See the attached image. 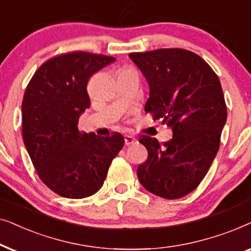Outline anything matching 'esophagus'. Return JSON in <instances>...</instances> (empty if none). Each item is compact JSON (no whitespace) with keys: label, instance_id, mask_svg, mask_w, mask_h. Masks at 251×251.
I'll return each instance as SVG.
<instances>
[{"label":"esophagus","instance_id":"esophagus-1","mask_svg":"<svg viewBox=\"0 0 251 251\" xmlns=\"http://www.w3.org/2000/svg\"><path fill=\"white\" fill-rule=\"evenodd\" d=\"M124 140H125V145H126V146L134 145V143L138 142V141H136V139H134V138H133V136H131V135H125V138H124Z\"/></svg>","mask_w":251,"mask_h":251}]
</instances>
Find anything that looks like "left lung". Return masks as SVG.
<instances>
[{"instance_id": "left-lung-1", "label": "left lung", "mask_w": 251, "mask_h": 251, "mask_svg": "<svg viewBox=\"0 0 251 251\" xmlns=\"http://www.w3.org/2000/svg\"><path fill=\"white\" fill-rule=\"evenodd\" d=\"M149 85L145 111L171 127L164 145L142 135L148 158L138 178L148 192L176 200L200 185L218 152L227 109L218 75L199 55L170 48L132 52Z\"/></svg>"}]
</instances>
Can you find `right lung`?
I'll use <instances>...</instances> for the list:
<instances>
[{"mask_svg": "<svg viewBox=\"0 0 251 251\" xmlns=\"http://www.w3.org/2000/svg\"><path fill=\"white\" fill-rule=\"evenodd\" d=\"M113 57L73 51L50 58L38 69L23 99V139L40 179L63 198L83 199L104 182L112 159L124 146L81 133L79 117L91 106L87 82Z\"/></svg>", "mask_w": 251, "mask_h": 251, "instance_id": "1", "label": "right lung"}]
</instances>
